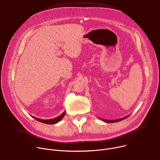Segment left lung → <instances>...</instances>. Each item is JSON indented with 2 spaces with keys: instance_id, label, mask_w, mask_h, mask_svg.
I'll return each mask as SVG.
<instances>
[{
  "instance_id": "left-lung-1",
  "label": "left lung",
  "mask_w": 160,
  "mask_h": 160,
  "mask_svg": "<svg viewBox=\"0 0 160 160\" xmlns=\"http://www.w3.org/2000/svg\"><path fill=\"white\" fill-rule=\"evenodd\" d=\"M130 116V115H128V116H127V117H124V118H120V119H118V120H105V119H102V118H99L102 121H103V122H106V123H115V122H120V121H122V120H124V119H125V118H127L128 117H129Z\"/></svg>"
}]
</instances>
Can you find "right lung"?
I'll list each match as a JSON object with an SVG mask.
<instances>
[{"instance_id": "1", "label": "right lung", "mask_w": 160, "mask_h": 160, "mask_svg": "<svg viewBox=\"0 0 160 160\" xmlns=\"http://www.w3.org/2000/svg\"><path fill=\"white\" fill-rule=\"evenodd\" d=\"M65 115V111H64L61 115L55 118H53V119H50V120H42V119H40V118H37L36 117H32L33 118H35V120H38V122H40L42 123H45V124H49V125H52V124H54V123H56L58 122H59V121H61L62 118L64 117Z\"/></svg>"}]
</instances>
